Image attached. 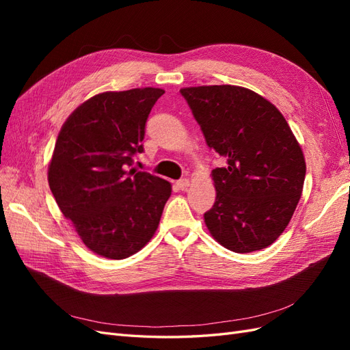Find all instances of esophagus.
<instances>
[{"instance_id":"obj_1","label":"esophagus","mask_w":350,"mask_h":350,"mask_svg":"<svg viewBox=\"0 0 350 350\" xmlns=\"http://www.w3.org/2000/svg\"><path fill=\"white\" fill-rule=\"evenodd\" d=\"M176 187H178L179 189H187V188L189 187V179H187V178L179 179V181L176 183Z\"/></svg>"}]
</instances>
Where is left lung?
<instances>
[{
  "label": "left lung",
  "mask_w": 350,
  "mask_h": 350,
  "mask_svg": "<svg viewBox=\"0 0 350 350\" xmlns=\"http://www.w3.org/2000/svg\"><path fill=\"white\" fill-rule=\"evenodd\" d=\"M181 92L210 149L226 159L211 171L216 201L204 213L221 247L252 252L276 241L299 203L305 157L284 116L271 102L241 86Z\"/></svg>",
  "instance_id": "8db88e82"
}]
</instances>
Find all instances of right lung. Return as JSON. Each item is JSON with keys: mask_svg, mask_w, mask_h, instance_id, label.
Here are the masks:
<instances>
[{"mask_svg": "<svg viewBox=\"0 0 350 350\" xmlns=\"http://www.w3.org/2000/svg\"><path fill=\"white\" fill-rule=\"evenodd\" d=\"M163 89L103 92L72 111L48 166L57 204L90 251L111 260L139 252L152 239L172 187L126 171L143 152L144 126Z\"/></svg>", "mask_w": 350, "mask_h": 350, "instance_id": "1", "label": "right lung"}]
</instances>
